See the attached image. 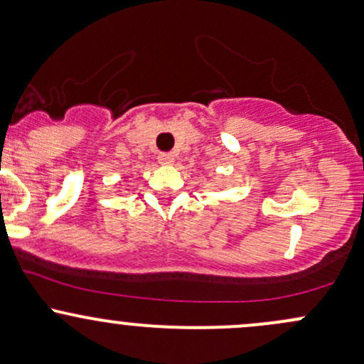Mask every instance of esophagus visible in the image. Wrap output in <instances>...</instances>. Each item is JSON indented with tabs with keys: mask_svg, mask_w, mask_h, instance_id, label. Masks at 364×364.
Instances as JSON below:
<instances>
[{
	"mask_svg": "<svg viewBox=\"0 0 364 364\" xmlns=\"http://www.w3.org/2000/svg\"><path fill=\"white\" fill-rule=\"evenodd\" d=\"M158 161L161 163V165H171V163L175 161V156L171 154V152H159Z\"/></svg>",
	"mask_w": 364,
	"mask_h": 364,
	"instance_id": "1",
	"label": "esophagus"
}]
</instances>
